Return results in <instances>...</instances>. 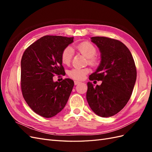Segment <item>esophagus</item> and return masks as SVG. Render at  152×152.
<instances>
[{
	"mask_svg": "<svg viewBox=\"0 0 152 152\" xmlns=\"http://www.w3.org/2000/svg\"><path fill=\"white\" fill-rule=\"evenodd\" d=\"M80 82H79V81H77V80H75V81H74L75 85H77V84H80Z\"/></svg>",
	"mask_w": 152,
	"mask_h": 152,
	"instance_id": "1",
	"label": "esophagus"
}]
</instances>
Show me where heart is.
Masks as SVG:
<instances>
[{"label":"heart","instance_id":"obj_1","mask_svg":"<svg viewBox=\"0 0 152 152\" xmlns=\"http://www.w3.org/2000/svg\"><path fill=\"white\" fill-rule=\"evenodd\" d=\"M73 49L77 50L78 52L88 59V63L91 65H95L96 64V59L94 57L97 53L96 48L93 44L89 42H82L75 45ZM73 55V50L70 47H67L63 50L61 54V61L65 65H69L70 63ZM90 69L89 68H74L68 72L69 77L77 80H83L86 75L89 73Z\"/></svg>","mask_w":152,"mask_h":152}]
</instances>
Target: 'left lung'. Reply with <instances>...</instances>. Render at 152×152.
Segmentation results:
<instances>
[{
	"mask_svg": "<svg viewBox=\"0 0 152 152\" xmlns=\"http://www.w3.org/2000/svg\"><path fill=\"white\" fill-rule=\"evenodd\" d=\"M101 53V63L90 80H102L100 86L87 82L86 99L91 110L102 117H112L129 100L136 80V68L129 49L118 40L93 37Z\"/></svg>",
	"mask_w": 152,
	"mask_h": 152,
	"instance_id": "left-lung-1",
	"label": "left lung"
}]
</instances>
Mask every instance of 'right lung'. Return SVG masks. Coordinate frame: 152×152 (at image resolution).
Returning <instances> with one entry per match:
<instances>
[{
    "label": "right lung",
    "mask_w": 152,
    "mask_h": 152,
    "mask_svg": "<svg viewBox=\"0 0 152 152\" xmlns=\"http://www.w3.org/2000/svg\"><path fill=\"white\" fill-rule=\"evenodd\" d=\"M73 37L45 35L31 44L21 61V87L26 103L34 112L45 118L57 115L65 107L74 82L70 79L54 82L53 77L65 72L63 50Z\"/></svg>",
    "instance_id": "1"
}]
</instances>
